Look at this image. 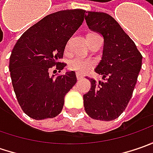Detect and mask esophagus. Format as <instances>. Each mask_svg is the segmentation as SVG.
<instances>
[{
	"label": "esophagus",
	"instance_id": "34e87169",
	"mask_svg": "<svg viewBox=\"0 0 153 153\" xmlns=\"http://www.w3.org/2000/svg\"><path fill=\"white\" fill-rule=\"evenodd\" d=\"M76 79L77 80H81L83 78V76H82L81 74H78V73H76Z\"/></svg>",
	"mask_w": 153,
	"mask_h": 153
}]
</instances>
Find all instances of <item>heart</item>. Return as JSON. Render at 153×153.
I'll use <instances>...</instances> for the list:
<instances>
[{"mask_svg": "<svg viewBox=\"0 0 153 153\" xmlns=\"http://www.w3.org/2000/svg\"><path fill=\"white\" fill-rule=\"evenodd\" d=\"M94 65V62L90 59L75 57L68 63V69L78 73H85Z\"/></svg>", "mask_w": 153, "mask_h": 153, "instance_id": "heart-1", "label": "heart"}]
</instances>
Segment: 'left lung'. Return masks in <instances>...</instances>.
I'll return each instance as SVG.
<instances>
[{
	"mask_svg": "<svg viewBox=\"0 0 153 153\" xmlns=\"http://www.w3.org/2000/svg\"><path fill=\"white\" fill-rule=\"evenodd\" d=\"M88 28L104 38L101 60L94 69L104 81L90 79L91 88L83 95L87 114L93 119L111 121L127 107L133 94L142 55L119 24L111 15L87 12Z\"/></svg>",
	"mask_w": 153,
	"mask_h": 153,
	"instance_id": "obj_1",
	"label": "left lung"
}]
</instances>
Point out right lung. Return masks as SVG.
<instances>
[{
    "label": "right lung",
    "instance_id": "1",
    "mask_svg": "<svg viewBox=\"0 0 153 153\" xmlns=\"http://www.w3.org/2000/svg\"><path fill=\"white\" fill-rule=\"evenodd\" d=\"M86 13L73 9L46 16L21 36L12 51L9 71L13 90L23 111L33 119L59 114L65 94L76 82L75 71L55 78L49 72L53 66L60 72L66 65L59 59Z\"/></svg>",
    "mask_w": 153,
    "mask_h": 153
}]
</instances>
